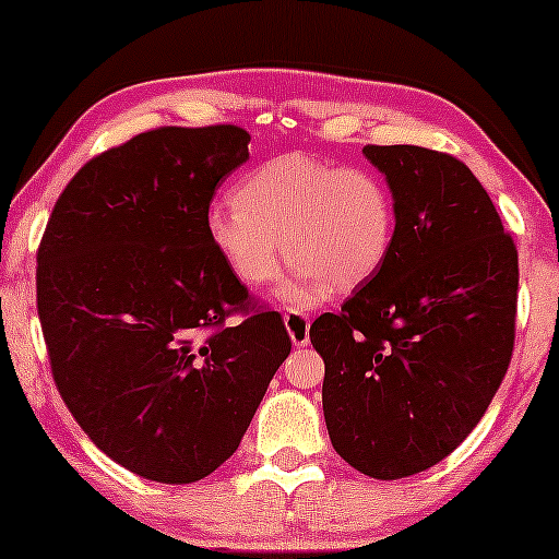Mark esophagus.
<instances>
[{
  "mask_svg": "<svg viewBox=\"0 0 559 559\" xmlns=\"http://www.w3.org/2000/svg\"><path fill=\"white\" fill-rule=\"evenodd\" d=\"M285 328L295 346H308L310 343V316L300 310L285 312Z\"/></svg>",
  "mask_w": 559,
  "mask_h": 559,
  "instance_id": "obj_1",
  "label": "esophagus"
}]
</instances>
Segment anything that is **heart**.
Masks as SVG:
<instances>
[{"label":"heart","instance_id":"heart-1","mask_svg":"<svg viewBox=\"0 0 559 559\" xmlns=\"http://www.w3.org/2000/svg\"><path fill=\"white\" fill-rule=\"evenodd\" d=\"M203 226L221 262L249 287L272 282L282 254L293 257L295 277L277 295L308 308L331 285L354 289L384 266L396 201L371 167L289 152L254 167L236 186V203L209 205Z\"/></svg>","mask_w":559,"mask_h":559}]
</instances>
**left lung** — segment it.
<instances>
[{"mask_svg": "<svg viewBox=\"0 0 559 559\" xmlns=\"http://www.w3.org/2000/svg\"><path fill=\"white\" fill-rule=\"evenodd\" d=\"M396 201L392 254L341 312L310 325L323 415L343 461L379 480L415 476L468 438L514 350L519 257L461 159L369 144Z\"/></svg>", "mask_w": 559, "mask_h": 559, "instance_id": "8db88e82", "label": "left lung"}]
</instances>
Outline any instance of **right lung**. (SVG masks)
Masks as SVG:
<instances>
[{
	"mask_svg": "<svg viewBox=\"0 0 559 559\" xmlns=\"http://www.w3.org/2000/svg\"><path fill=\"white\" fill-rule=\"evenodd\" d=\"M249 140L234 124L159 127L102 152L37 249V316L66 407L114 463L157 484L226 463L293 348L203 226ZM234 311L248 318L226 326Z\"/></svg>",
	"mask_w": 559,
	"mask_h": 559,
	"instance_id": "right-lung-1",
	"label": "right lung"
}]
</instances>
